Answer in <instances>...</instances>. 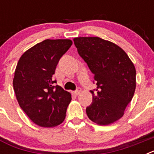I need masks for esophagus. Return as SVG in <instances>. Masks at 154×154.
<instances>
[{
  "label": "esophagus",
  "mask_w": 154,
  "mask_h": 154,
  "mask_svg": "<svg viewBox=\"0 0 154 154\" xmlns=\"http://www.w3.org/2000/svg\"><path fill=\"white\" fill-rule=\"evenodd\" d=\"M82 89H80V88H78V89L76 91H75V92H72V94L73 95H75V96H78L79 94H80V92H81Z\"/></svg>",
  "instance_id": "1"
}]
</instances>
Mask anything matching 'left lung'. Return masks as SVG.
<instances>
[{
    "mask_svg": "<svg viewBox=\"0 0 154 154\" xmlns=\"http://www.w3.org/2000/svg\"><path fill=\"white\" fill-rule=\"evenodd\" d=\"M73 41L96 82V91H90L92 103L86 108L88 117L102 126L115 123L135 92V66L124 50L109 41L99 37H78Z\"/></svg>",
    "mask_w": 154,
    "mask_h": 154,
    "instance_id": "8db88e82",
    "label": "left lung"
}]
</instances>
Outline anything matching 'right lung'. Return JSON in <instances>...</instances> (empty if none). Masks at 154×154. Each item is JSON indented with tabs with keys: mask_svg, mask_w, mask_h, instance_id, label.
Returning a JSON list of instances; mask_svg holds the SVG:
<instances>
[{
	"mask_svg": "<svg viewBox=\"0 0 154 154\" xmlns=\"http://www.w3.org/2000/svg\"><path fill=\"white\" fill-rule=\"evenodd\" d=\"M70 39H46L21 56L13 79L18 104L34 123L42 127L60 125L66 116L71 94L55 86L52 75L61 57L69 50Z\"/></svg>",
	"mask_w": 154,
	"mask_h": 154,
	"instance_id": "right-lung-1",
	"label": "right lung"
}]
</instances>
